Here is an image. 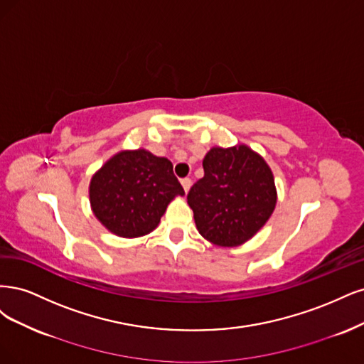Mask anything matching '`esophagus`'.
<instances>
[{
  "instance_id": "1",
  "label": "esophagus",
  "mask_w": 364,
  "mask_h": 364,
  "mask_svg": "<svg viewBox=\"0 0 364 364\" xmlns=\"http://www.w3.org/2000/svg\"><path fill=\"white\" fill-rule=\"evenodd\" d=\"M181 186H183L184 192L187 193V192H189V189H191V186H192V180L191 178H183L181 180Z\"/></svg>"
}]
</instances>
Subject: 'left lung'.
Here are the masks:
<instances>
[{"instance_id": "1", "label": "left lung", "mask_w": 364, "mask_h": 364, "mask_svg": "<svg viewBox=\"0 0 364 364\" xmlns=\"http://www.w3.org/2000/svg\"><path fill=\"white\" fill-rule=\"evenodd\" d=\"M204 177L187 193L199 234L218 246L250 240L274 213L277 189L264 159L246 145L210 149Z\"/></svg>"}]
</instances>
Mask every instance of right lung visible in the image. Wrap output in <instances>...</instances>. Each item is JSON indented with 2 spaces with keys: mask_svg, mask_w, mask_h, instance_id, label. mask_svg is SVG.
Instances as JSON below:
<instances>
[{
  "mask_svg": "<svg viewBox=\"0 0 364 364\" xmlns=\"http://www.w3.org/2000/svg\"><path fill=\"white\" fill-rule=\"evenodd\" d=\"M184 195L172 163L146 149L121 151L95 172L89 186L92 212L119 237L156 230L172 199Z\"/></svg>",
  "mask_w": 364,
  "mask_h": 364,
  "instance_id": "right-lung-1",
  "label": "right lung"
}]
</instances>
